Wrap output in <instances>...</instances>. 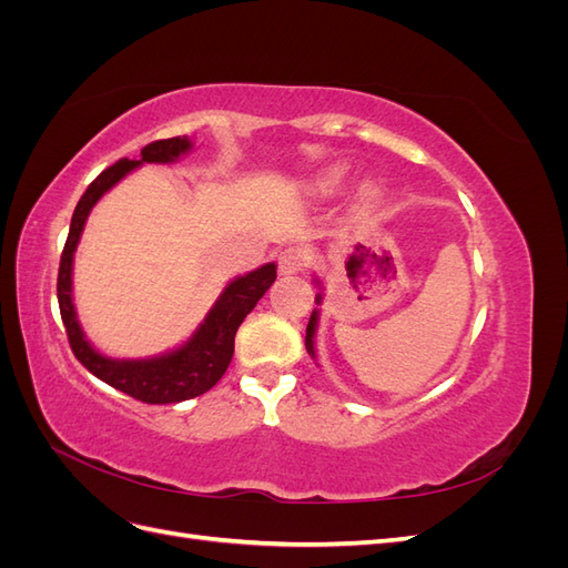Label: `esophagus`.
I'll use <instances>...</instances> for the list:
<instances>
[{"label": "esophagus", "mask_w": 568, "mask_h": 568, "mask_svg": "<svg viewBox=\"0 0 568 568\" xmlns=\"http://www.w3.org/2000/svg\"><path fill=\"white\" fill-rule=\"evenodd\" d=\"M307 261H311V255H307L305 248L288 246L280 253V272L282 274H298L307 267Z\"/></svg>", "instance_id": "esophagus-1"}]
</instances>
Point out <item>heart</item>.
<instances>
[{"mask_svg":"<svg viewBox=\"0 0 568 568\" xmlns=\"http://www.w3.org/2000/svg\"><path fill=\"white\" fill-rule=\"evenodd\" d=\"M346 175L348 170L343 165H332V168H324L322 173H317L315 178H311V182H307V186H311L313 194H320V196H329L334 192H338L341 184L346 182ZM363 199L365 201H374L376 199V189L367 186L363 192Z\"/></svg>","mask_w":568,"mask_h":568,"instance_id":"heart-1","label":"heart"}]
</instances>
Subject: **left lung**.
Instances as JSON below:
<instances>
[{
  "mask_svg": "<svg viewBox=\"0 0 568 568\" xmlns=\"http://www.w3.org/2000/svg\"><path fill=\"white\" fill-rule=\"evenodd\" d=\"M320 284V280H315ZM315 303L320 305L322 303V294L315 296ZM317 320H320V311L315 307L313 315H311V322H307V329H305V348L307 353H311L315 357V332H317Z\"/></svg>",
  "mask_w": 568,
  "mask_h": 568,
  "instance_id": "left-lung-1",
  "label": "left lung"
}]
</instances>
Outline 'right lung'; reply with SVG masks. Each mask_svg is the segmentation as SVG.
Instances as JSON below:
<instances>
[{
	"instance_id": "1",
	"label": "right lung",
	"mask_w": 568,
	"mask_h": 568,
	"mask_svg": "<svg viewBox=\"0 0 568 568\" xmlns=\"http://www.w3.org/2000/svg\"><path fill=\"white\" fill-rule=\"evenodd\" d=\"M186 151H192V140L189 136H170V140L146 144L142 149V156L136 161L120 159L118 163L106 168L88 186V192L80 196L75 205L59 265L57 296L73 355L97 379L149 405L182 403L211 390L232 363L239 324L244 322L255 303L265 296V291L277 280V265L274 263H265L263 267L244 274V277L232 280L222 288V294L213 303L209 315L199 324V329L180 348L156 357L115 359L99 353L88 341V336H84L73 305V257L80 244L84 222H88L97 201L128 173H132L134 168L144 163H175Z\"/></svg>"
}]
</instances>
